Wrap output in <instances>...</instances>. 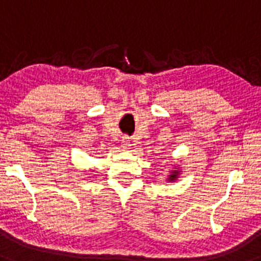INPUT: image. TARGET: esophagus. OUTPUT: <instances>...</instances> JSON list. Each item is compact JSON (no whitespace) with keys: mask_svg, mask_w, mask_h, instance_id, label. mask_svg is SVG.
Segmentation results:
<instances>
[{"mask_svg":"<svg viewBox=\"0 0 261 261\" xmlns=\"http://www.w3.org/2000/svg\"><path fill=\"white\" fill-rule=\"evenodd\" d=\"M121 147L123 149H129L130 147V138L129 137H123V140H121Z\"/></svg>","mask_w":261,"mask_h":261,"instance_id":"1","label":"esophagus"}]
</instances>
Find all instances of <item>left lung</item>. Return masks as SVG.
I'll use <instances>...</instances> for the list:
<instances>
[{"label":"left lung","mask_w":261,"mask_h":261,"mask_svg":"<svg viewBox=\"0 0 261 261\" xmlns=\"http://www.w3.org/2000/svg\"><path fill=\"white\" fill-rule=\"evenodd\" d=\"M179 172L177 170H174V171H171V175H168V181H175L176 180L177 175H179Z\"/></svg>","instance_id":"8db88e82"}]
</instances>
